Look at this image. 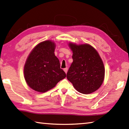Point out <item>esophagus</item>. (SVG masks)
I'll list each match as a JSON object with an SVG mask.
<instances>
[{
	"mask_svg": "<svg viewBox=\"0 0 129 129\" xmlns=\"http://www.w3.org/2000/svg\"><path fill=\"white\" fill-rule=\"evenodd\" d=\"M64 72L66 73V74H67V71H68V69L67 68H65V69H64Z\"/></svg>",
	"mask_w": 129,
	"mask_h": 129,
	"instance_id": "1",
	"label": "esophagus"
}]
</instances>
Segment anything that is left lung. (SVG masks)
Segmentation results:
<instances>
[{
  "instance_id": "8db88e82",
  "label": "left lung",
  "mask_w": 129,
  "mask_h": 129,
  "mask_svg": "<svg viewBox=\"0 0 129 129\" xmlns=\"http://www.w3.org/2000/svg\"><path fill=\"white\" fill-rule=\"evenodd\" d=\"M73 62L67 78L80 93L88 94L98 90L104 79L103 60L94 47L89 44H76L70 42Z\"/></svg>"
}]
</instances>
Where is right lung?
Wrapping results in <instances>:
<instances>
[{"instance_id": "obj_1", "label": "right lung", "mask_w": 129, "mask_h": 129, "mask_svg": "<svg viewBox=\"0 0 129 129\" xmlns=\"http://www.w3.org/2000/svg\"><path fill=\"white\" fill-rule=\"evenodd\" d=\"M55 44L52 40L39 43L31 50L24 66V77L28 86L37 92L45 93L66 77L55 56Z\"/></svg>"}]
</instances>
